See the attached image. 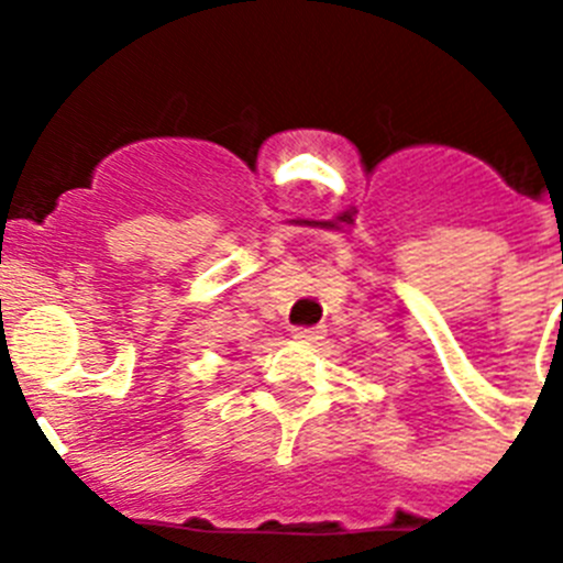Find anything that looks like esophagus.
<instances>
[{
	"label": "esophagus",
	"instance_id": "1",
	"mask_svg": "<svg viewBox=\"0 0 563 563\" xmlns=\"http://www.w3.org/2000/svg\"><path fill=\"white\" fill-rule=\"evenodd\" d=\"M292 338H298V341L305 343H312L318 341V338H324V327H292Z\"/></svg>",
	"mask_w": 563,
	"mask_h": 563
}]
</instances>
